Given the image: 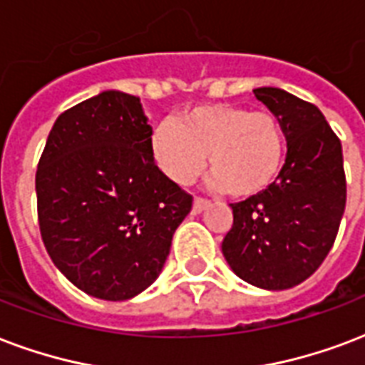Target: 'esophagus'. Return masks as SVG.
I'll use <instances>...</instances> for the list:
<instances>
[{
  "mask_svg": "<svg viewBox=\"0 0 365 365\" xmlns=\"http://www.w3.org/2000/svg\"><path fill=\"white\" fill-rule=\"evenodd\" d=\"M210 202L207 199H202V197H195L193 199V212H202L205 208L208 207Z\"/></svg>",
  "mask_w": 365,
  "mask_h": 365,
  "instance_id": "1",
  "label": "esophagus"
}]
</instances>
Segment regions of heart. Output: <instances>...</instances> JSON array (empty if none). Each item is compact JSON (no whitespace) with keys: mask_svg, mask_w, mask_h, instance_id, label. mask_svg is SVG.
Listing matches in <instances>:
<instances>
[{"mask_svg":"<svg viewBox=\"0 0 365 365\" xmlns=\"http://www.w3.org/2000/svg\"><path fill=\"white\" fill-rule=\"evenodd\" d=\"M151 155L166 178L189 183L207 163L210 183L232 197L249 199L277 180L285 157V133L268 110L241 105H201L151 133Z\"/></svg>","mask_w":365,"mask_h":365,"instance_id":"1","label":"heart"}]
</instances>
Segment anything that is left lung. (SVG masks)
Returning <instances> with one entry per match:
<instances>
[{
	"label": "left lung",
	"mask_w": 365,
	"mask_h": 365,
	"mask_svg": "<svg viewBox=\"0 0 365 365\" xmlns=\"http://www.w3.org/2000/svg\"><path fill=\"white\" fill-rule=\"evenodd\" d=\"M287 138V158L272 187L232 202L222 252L250 285L282 291L308 279L337 237L346 178L343 147L316 105L279 88L255 90Z\"/></svg>",
	"instance_id": "obj_1"
}]
</instances>
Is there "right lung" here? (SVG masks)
<instances>
[{
  "label": "right lung",
  "instance_id": "add662e5",
  "mask_svg": "<svg viewBox=\"0 0 365 365\" xmlns=\"http://www.w3.org/2000/svg\"><path fill=\"white\" fill-rule=\"evenodd\" d=\"M138 97L103 91L55 120L36 172L53 264L83 293L128 300L160 274L193 197L158 170Z\"/></svg>",
  "mask_w": 365,
  "mask_h": 365
}]
</instances>
